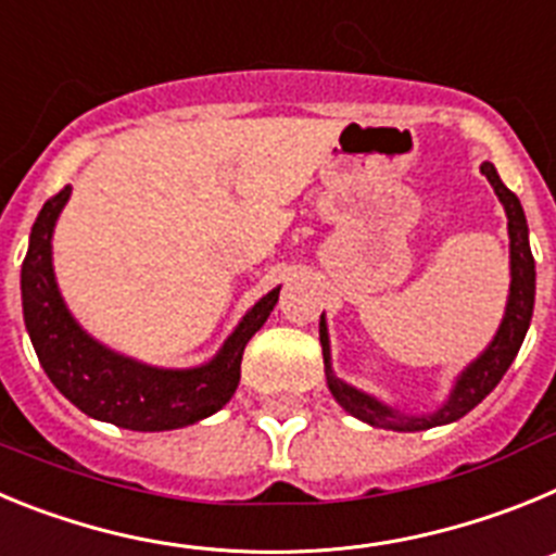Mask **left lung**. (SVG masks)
Segmentation results:
<instances>
[{
	"instance_id": "8db88e82",
	"label": "left lung",
	"mask_w": 556,
	"mask_h": 556,
	"mask_svg": "<svg viewBox=\"0 0 556 556\" xmlns=\"http://www.w3.org/2000/svg\"><path fill=\"white\" fill-rule=\"evenodd\" d=\"M481 172L488 175L490 186L495 189L498 200L507 208L509 219V264H513V283H509V303L507 314L501 320L498 333L490 342V348L476 358L468 370L462 372V378L456 381L454 392H451L448 404L443 409H437L434 415L424 417H406L397 415L390 406L378 404L376 397L365 395V392L353 390L345 381H339L331 372V353H328V331L326 320L320 317V342H323V358H326V378L328 390L337 397L342 409L351 412L353 417H362L365 424L378 426V429H392V431H424L431 426L454 424L462 415H468L476 404H481L490 392L495 390L504 372L509 370L513 358L518 356L520 342L527 337L529 320H532L534 308V258L532 248H529V228L527 217H523V208H520V200L515 198L507 186L501 184L498 172L493 164H481Z\"/></svg>"
}]
</instances>
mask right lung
I'll use <instances>...</instances> for the list:
<instances>
[{"label": "right lung", "instance_id": "1", "mask_svg": "<svg viewBox=\"0 0 556 556\" xmlns=\"http://www.w3.org/2000/svg\"><path fill=\"white\" fill-rule=\"evenodd\" d=\"M68 191L63 186L43 203L22 264L24 323L49 381L86 415L132 431L180 429L223 409L239 387L244 345L267 323L281 289L255 303L217 358L203 367L159 370L111 353L72 320L52 275V228Z\"/></svg>", "mask_w": 556, "mask_h": 556}]
</instances>
